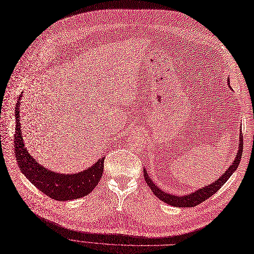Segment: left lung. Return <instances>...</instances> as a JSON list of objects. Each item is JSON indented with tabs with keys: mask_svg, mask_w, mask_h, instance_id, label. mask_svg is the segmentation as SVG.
<instances>
[{
	"mask_svg": "<svg viewBox=\"0 0 254 254\" xmlns=\"http://www.w3.org/2000/svg\"><path fill=\"white\" fill-rule=\"evenodd\" d=\"M229 80V78H228ZM243 134L242 132L240 133V142H239V151L237 154L236 159L234 161L231 163V165L227 168V171L225 172L220 178H218L217 181L212 182L209 185H206L204 187H201L198 190H195L194 192H190L189 194L185 195H176L168 193L166 191H163L159 187L149 179L148 174L146 173L145 168H144V180L147 183L149 189L152 190V191L155 193L156 196H158L159 199L163 201L166 204H170L172 206H176V207H193V206H196L201 204L202 202L206 201L209 199L212 194L217 192L221 187L227 182V180L231 177V175L237 171V168L241 162V158L243 154Z\"/></svg>",
	"mask_w": 254,
	"mask_h": 254,
	"instance_id": "left-lung-1",
	"label": "left lung"
}]
</instances>
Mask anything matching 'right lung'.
I'll use <instances>...</instances> for the list:
<instances>
[{"label": "right lung", "instance_id": "add662e5", "mask_svg": "<svg viewBox=\"0 0 254 254\" xmlns=\"http://www.w3.org/2000/svg\"><path fill=\"white\" fill-rule=\"evenodd\" d=\"M21 97L22 94L18 97L15 107L16 128L14 134V153L20 171L36 189L56 201L75 200L88 195L100 181L105 157L100 158L87 170L77 174H60L42 166L28 153L24 144L18 108L21 105Z\"/></svg>", "mask_w": 254, "mask_h": 254}]
</instances>
